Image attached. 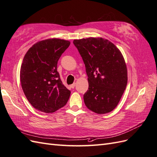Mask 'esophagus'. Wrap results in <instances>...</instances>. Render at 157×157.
Returning <instances> with one entry per match:
<instances>
[{
	"label": "esophagus",
	"instance_id": "esophagus-1",
	"mask_svg": "<svg viewBox=\"0 0 157 157\" xmlns=\"http://www.w3.org/2000/svg\"><path fill=\"white\" fill-rule=\"evenodd\" d=\"M75 85H76V84L75 83H73V84H71V88H74L75 87Z\"/></svg>",
	"mask_w": 157,
	"mask_h": 157
}]
</instances>
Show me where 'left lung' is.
Instances as JSON below:
<instances>
[{
  "label": "left lung",
  "mask_w": 157,
  "mask_h": 157,
  "mask_svg": "<svg viewBox=\"0 0 157 157\" xmlns=\"http://www.w3.org/2000/svg\"><path fill=\"white\" fill-rule=\"evenodd\" d=\"M86 67L89 84L84 101L97 114L112 111L119 102L128 82L127 68L121 51L103 38L74 40Z\"/></svg>",
  "instance_id": "1"
}]
</instances>
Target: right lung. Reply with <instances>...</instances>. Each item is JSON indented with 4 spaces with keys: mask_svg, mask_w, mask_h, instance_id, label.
Masks as SVG:
<instances>
[{
    "mask_svg": "<svg viewBox=\"0 0 157 157\" xmlns=\"http://www.w3.org/2000/svg\"><path fill=\"white\" fill-rule=\"evenodd\" d=\"M70 45L63 39L36 42L27 52L20 70V81L27 100L37 110L54 113L66 105L71 91L57 71L58 61Z\"/></svg>",
    "mask_w": 157,
    "mask_h": 157,
    "instance_id": "add662e5",
    "label": "right lung"
}]
</instances>
